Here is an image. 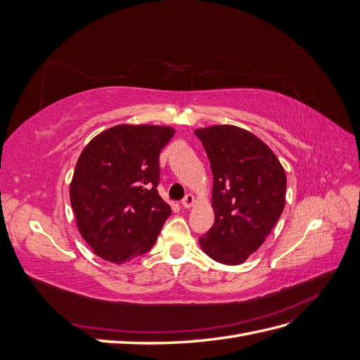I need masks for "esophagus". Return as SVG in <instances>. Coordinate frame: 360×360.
<instances>
[{
	"mask_svg": "<svg viewBox=\"0 0 360 360\" xmlns=\"http://www.w3.org/2000/svg\"><path fill=\"white\" fill-rule=\"evenodd\" d=\"M193 201H195L193 195H192V193H188L186 197H184V198L181 200V207H183V209H189V207L193 204Z\"/></svg>",
	"mask_w": 360,
	"mask_h": 360,
	"instance_id": "34e87169",
	"label": "esophagus"
}]
</instances>
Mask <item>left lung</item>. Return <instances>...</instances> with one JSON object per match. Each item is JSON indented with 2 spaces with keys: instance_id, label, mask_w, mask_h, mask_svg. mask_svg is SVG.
Masks as SVG:
<instances>
[{
  "instance_id": "obj_1",
  "label": "left lung",
  "mask_w": 360,
  "mask_h": 360,
  "mask_svg": "<svg viewBox=\"0 0 360 360\" xmlns=\"http://www.w3.org/2000/svg\"><path fill=\"white\" fill-rule=\"evenodd\" d=\"M210 160L214 224L200 245L217 263L236 266L263 245L285 205L287 177L263 141L236 126L195 130Z\"/></svg>"
}]
</instances>
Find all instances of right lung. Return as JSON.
<instances>
[{
  "label": "right lung",
  "mask_w": 360,
  "mask_h": 360,
  "mask_svg": "<svg viewBox=\"0 0 360 360\" xmlns=\"http://www.w3.org/2000/svg\"><path fill=\"white\" fill-rule=\"evenodd\" d=\"M174 129L120 124L84 148L70 183V202L96 255L123 264L153 248L171 207L160 198L159 155Z\"/></svg>",
  "instance_id": "obj_1"
}]
</instances>
